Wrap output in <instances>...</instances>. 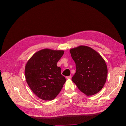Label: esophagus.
Here are the masks:
<instances>
[{
  "instance_id": "obj_1",
  "label": "esophagus",
  "mask_w": 126,
  "mask_h": 126,
  "mask_svg": "<svg viewBox=\"0 0 126 126\" xmlns=\"http://www.w3.org/2000/svg\"><path fill=\"white\" fill-rule=\"evenodd\" d=\"M71 76H68V77H66V79H71Z\"/></svg>"
}]
</instances>
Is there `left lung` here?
Here are the masks:
<instances>
[{
    "label": "left lung",
    "mask_w": 126,
    "mask_h": 126,
    "mask_svg": "<svg viewBox=\"0 0 126 126\" xmlns=\"http://www.w3.org/2000/svg\"><path fill=\"white\" fill-rule=\"evenodd\" d=\"M70 52L76 66L72 81L86 95L96 94L103 88L107 79L108 69L104 59L87 46L71 48Z\"/></svg>",
    "instance_id": "1"
}]
</instances>
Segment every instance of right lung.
Here are the masks:
<instances>
[{"instance_id": "obj_1", "label": "right lung", "mask_w": 126, "mask_h": 126, "mask_svg": "<svg viewBox=\"0 0 126 126\" xmlns=\"http://www.w3.org/2000/svg\"><path fill=\"white\" fill-rule=\"evenodd\" d=\"M64 50L43 49L33 55L25 67L26 81L32 91L40 98L51 101L58 95L66 79L57 66Z\"/></svg>"}]
</instances>
